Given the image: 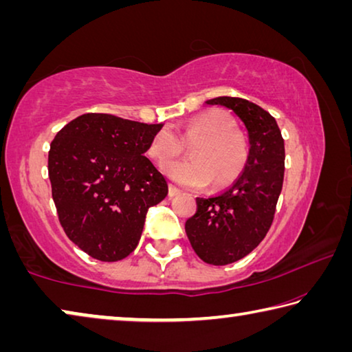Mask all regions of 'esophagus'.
I'll list each match as a JSON object with an SVG mask.
<instances>
[{
    "mask_svg": "<svg viewBox=\"0 0 352 352\" xmlns=\"http://www.w3.org/2000/svg\"><path fill=\"white\" fill-rule=\"evenodd\" d=\"M178 194V189L174 186V184H169V197H175V195Z\"/></svg>",
    "mask_w": 352,
    "mask_h": 352,
    "instance_id": "34e87169",
    "label": "esophagus"
}]
</instances>
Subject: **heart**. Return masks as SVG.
<instances>
[{"label": "heart", "instance_id": "1", "mask_svg": "<svg viewBox=\"0 0 352 352\" xmlns=\"http://www.w3.org/2000/svg\"><path fill=\"white\" fill-rule=\"evenodd\" d=\"M184 146L190 160L166 166V174L178 186L197 189L211 183L225 188L242 174L248 162L245 136L220 110H208L190 118L182 127L160 130L148 144V155L160 166L175 160Z\"/></svg>", "mask_w": 352, "mask_h": 352}]
</instances>
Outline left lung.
I'll use <instances>...</instances> for the list:
<instances>
[{
	"label": "left lung",
	"instance_id": "left-lung-1",
	"mask_svg": "<svg viewBox=\"0 0 352 352\" xmlns=\"http://www.w3.org/2000/svg\"><path fill=\"white\" fill-rule=\"evenodd\" d=\"M233 110L248 132V162L223 192L197 197V211L186 220L188 239L201 261L226 265L259 245L275 216L284 180V140L269 111L242 98L206 100Z\"/></svg>",
	"mask_w": 352,
	"mask_h": 352
}]
</instances>
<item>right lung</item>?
<instances>
[{
    "mask_svg": "<svg viewBox=\"0 0 352 352\" xmlns=\"http://www.w3.org/2000/svg\"><path fill=\"white\" fill-rule=\"evenodd\" d=\"M162 127L87 113L51 142L47 172L58 220L91 258H127L138 245L148 208L168 195L164 177L144 157Z\"/></svg>",
    "mask_w": 352,
    "mask_h": 352,
    "instance_id": "obj_1",
    "label": "right lung"
}]
</instances>
